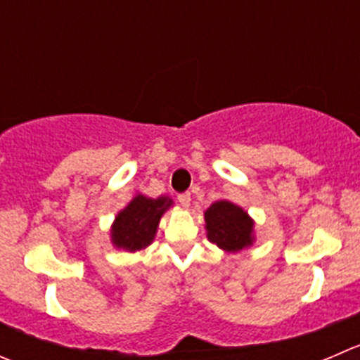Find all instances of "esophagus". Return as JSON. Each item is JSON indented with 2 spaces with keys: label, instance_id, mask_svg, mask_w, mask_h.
<instances>
[{
  "label": "esophagus",
  "instance_id": "obj_1",
  "mask_svg": "<svg viewBox=\"0 0 360 360\" xmlns=\"http://www.w3.org/2000/svg\"><path fill=\"white\" fill-rule=\"evenodd\" d=\"M177 200H179V204L183 205V207H190L191 195L190 193H181L179 197H177Z\"/></svg>",
  "mask_w": 360,
  "mask_h": 360
}]
</instances>
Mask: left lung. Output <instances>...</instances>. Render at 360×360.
<instances>
[{
	"mask_svg": "<svg viewBox=\"0 0 360 360\" xmlns=\"http://www.w3.org/2000/svg\"><path fill=\"white\" fill-rule=\"evenodd\" d=\"M205 232L212 244L225 253H239L253 246L255 221L248 211L230 200H216L205 209Z\"/></svg>",
	"mask_w": 360,
	"mask_h": 360,
	"instance_id": "1",
	"label": "left lung"
}]
</instances>
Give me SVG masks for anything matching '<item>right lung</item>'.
<instances>
[{"label": "right lung", "mask_w": 360, "mask_h": 360, "mask_svg": "<svg viewBox=\"0 0 360 360\" xmlns=\"http://www.w3.org/2000/svg\"><path fill=\"white\" fill-rule=\"evenodd\" d=\"M174 205L167 195L158 198L137 193L121 209L110 225V243L117 250L141 251L155 240L162 216Z\"/></svg>", "instance_id": "add662e5"}]
</instances>
